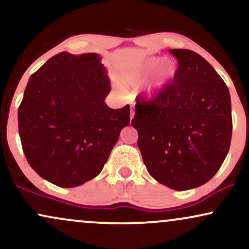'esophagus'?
<instances>
[{
	"mask_svg": "<svg viewBox=\"0 0 249 249\" xmlns=\"http://www.w3.org/2000/svg\"><path fill=\"white\" fill-rule=\"evenodd\" d=\"M134 117V111H133V108H131V115H130V118L132 119Z\"/></svg>",
	"mask_w": 249,
	"mask_h": 249,
	"instance_id": "esophagus-1",
	"label": "esophagus"
}]
</instances>
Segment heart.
Listing matches in <instances>:
<instances>
[{
    "label": "heart",
    "mask_w": 249,
    "mask_h": 249,
    "mask_svg": "<svg viewBox=\"0 0 249 249\" xmlns=\"http://www.w3.org/2000/svg\"><path fill=\"white\" fill-rule=\"evenodd\" d=\"M161 61V57H151V58L145 59V61L138 63V64H134L130 69L123 72L118 77V81L122 87L136 90V89L141 88L147 81L148 77L158 69V72H157L152 83L148 87V92H158L173 78L177 72V65L173 61L166 59L162 63ZM159 65H161L160 67L159 66Z\"/></svg>",
    "instance_id": "b5f03b06"
}]
</instances>
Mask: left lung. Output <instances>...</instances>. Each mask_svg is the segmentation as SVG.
Listing matches in <instances>:
<instances>
[{
  "mask_svg": "<svg viewBox=\"0 0 249 249\" xmlns=\"http://www.w3.org/2000/svg\"><path fill=\"white\" fill-rule=\"evenodd\" d=\"M179 67L150 101L139 98L131 122L148 173L176 191L206 184L224 162L232 138L227 85L194 51L172 49Z\"/></svg>",
  "mask_w": 249,
  "mask_h": 249,
  "instance_id": "1",
  "label": "left lung"
}]
</instances>
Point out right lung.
Returning <instances> with one entry per match:
<instances>
[{"mask_svg":"<svg viewBox=\"0 0 249 249\" xmlns=\"http://www.w3.org/2000/svg\"><path fill=\"white\" fill-rule=\"evenodd\" d=\"M111 85L101 56L63 51L31 75L18 107L22 148L33 170L59 187L102 172L130 107L110 108Z\"/></svg>","mask_w":249,"mask_h":249,"instance_id":"1","label":"right lung"}]
</instances>
